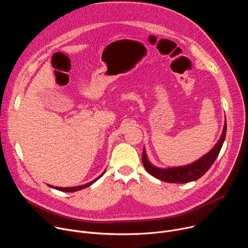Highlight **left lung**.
Segmentation results:
<instances>
[{"instance_id":"obj_1","label":"left lung","mask_w":248,"mask_h":248,"mask_svg":"<svg viewBox=\"0 0 248 248\" xmlns=\"http://www.w3.org/2000/svg\"><path fill=\"white\" fill-rule=\"evenodd\" d=\"M227 132V122L225 121L224 128L221 134L220 139L215 146L212 148L207 154L196 160L195 162L179 167H169V168H159L151 164L148 160L146 150L143 149L142 153V162L145 170L153 175L154 178L161 180L166 183L172 184H186L192 181H196L200 179L201 176L211 168L215 160L217 159L223 143L226 138Z\"/></svg>"}]
</instances>
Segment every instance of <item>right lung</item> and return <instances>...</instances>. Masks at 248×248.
<instances>
[{"label":"right lung","mask_w":248,"mask_h":248,"mask_svg":"<svg viewBox=\"0 0 248 248\" xmlns=\"http://www.w3.org/2000/svg\"><path fill=\"white\" fill-rule=\"evenodd\" d=\"M105 171H106V170L98 176V178H96L95 180H93V181H91L90 183H87V184H85V185H82V186H73V187H59V186H50V185H48L50 187H52V188H54V189H57V190H60V191H63V192H75V191H78V190H80V189H83V188H85V187H88V186H90L91 185H93L96 181H98L101 176L105 173Z\"/></svg>","instance_id":"obj_1"}]
</instances>
